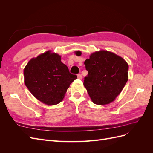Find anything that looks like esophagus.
Wrapping results in <instances>:
<instances>
[{"instance_id":"esophagus-1","label":"esophagus","mask_w":153,"mask_h":153,"mask_svg":"<svg viewBox=\"0 0 153 153\" xmlns=\"http://www.w3.org/2000/svg\"><path fill=\"white\" fill-rule=\"evenodd\" d=\"M77 76H78V79H80V80H81L82 78V76L81 74H78V75H77Z\"/></svg>"}]
</instances>
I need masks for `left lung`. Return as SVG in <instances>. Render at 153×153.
I'll list each match as a JSON object with an SVG mask.
<instances>
[{"mask_svg":"<svg viewBox=\"0 0 153 153\" xmlns=\"http://www.w3.org/2000/svg\"><path fill=\"white\" fill-rule=\"evenodd\" d=\"M77 56L80 51L75 52ZM84 64L89 72L84 85L92 102L99 105L112 102L121 93L128 80V64L125 60L107 50L91 54Z\"/></svg>","mask_w":153,"mask_h":153,"instance_id":"1","label":"left lung"}]
</instances>
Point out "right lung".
Listing matches in <instances>:
<instances>
[{"label": "right lung", "instance_id": "right-lung-1", "mask_svg": "<svg viewBox=\"0 0 153 153\" xmlns=\"http://www.w3.org/2000/svg\"><path fill=\"white\" fill-rule=\"evenodd\" d=\"M61 55L48 50L31 59L24 69V82L36 99L47 105L61 102L77 76L71 74Z\"/></svg>", "mask_w": 153, "mask_h": 153}]
</instances>
